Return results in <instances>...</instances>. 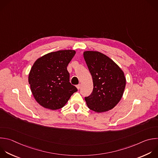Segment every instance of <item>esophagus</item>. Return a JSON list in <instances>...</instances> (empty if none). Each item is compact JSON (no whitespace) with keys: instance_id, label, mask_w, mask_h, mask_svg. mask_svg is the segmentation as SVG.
Returning a JSON list of instances; mask_svg holds the SVG:
<instances>
[{"instance_id":"34e87169","label":"esophagus","mask_w":158,"mask_h":158,"mask_svg":"<svg viewBox=\"0 0 158 158\" xmlns=\"http://www.w3.org/2000/svg\"><path fill=\"white\" fill-rule=\"evenodd\" d=\"M76 87H77V89L79 90V89H80V88H81V84H78V85H76Z\"/></svg>"}]
</instances>
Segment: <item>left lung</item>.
<instances>
[{
  "label": "left lung",
  "instance_id": "8db88e82",
  "mask_svg": "<svg viewBox=\"0 0 158 158\" xmlns=\"http://www.w3.org/2000/svg\"><path fill=\"white\" fill-rule=\"evenodd\" d=\"M83 55L94 85L92 94L85 97L87 107L97 113L109 111L123 96L126 85L124 73L112 60L98 51H86Z\"/></svg>",
  "mask_w": 158,
  "mask_h": 158
}]
</instances>
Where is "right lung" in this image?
<instances>
[{"label":"right lung","instance_id":"add662e5","mask_svg":"<svg viewBox=\"0 0 158 158\" xmlns=\"http://www.w3.org/2000/svg\"><path fill=\"white\" fill-rule=\"evenodd\" d=\"M76 54L74 50L51 52L34 63L28 75L31 91L44 108L55 110L63 107L77 91L69 82L67 66Z\"/></svg>","mask_w":158,"mask_h":158}]
</instances>
